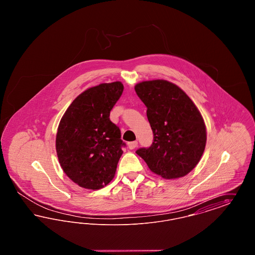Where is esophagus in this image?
Listing matches in <instances>:
<instances>
[{
  "label": "esophagus",
  "mask_w": 255,
  "mask_h": 255,
  "mask_svg": "<svg viewBox=\"0 0 255 255\" xmlns=\"http://www.w3.org/2000/svg\"><path fill=\"white\" fill-rule=\"evenodd\" d=\"M136 146H137V141H136V140L128 142V147H129V149H131V150L134 149Z\"/></svg>",
  "instance_id": "obj_1"
}]
</instances>
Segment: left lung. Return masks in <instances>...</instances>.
Here are the masks:
<instances>
[{"instance_id": "8db88e82", "label": "left lung", "mask_w": 255, "mask_h": 255, "mask_svg": "<svg viewBox=\"0 0 255 255\" xmlns=\"http://www.w3.org/2000/svg\"><path fill=\"white\" fill-rule=\"evenodd\" d=\"M147 108L154 142L136 154L149 169L166 180L179 179L194 169L206 144V127L194 102L179 86L163 79L134 86Z\"/></svg>"}]
</instances>
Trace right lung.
Segmentation results:
<instances>
[{"instance_id":"add662e5","label":"right lung","mask_w":255,"mask_h":255,"mask_svg":"<svg viewBox=\"0 0 255 255\" xmlns=\"http://www.w3.org/2000/svg\"><path fill=\"white\" fill-rule=\"evenodd\" d=\"M123 92L121 81L91 87L76 97L61 119L55 147L64 173L74 183L97 190L114 179L122 157L121 130L110 112Z\"/></svg>"}]
</instances>
